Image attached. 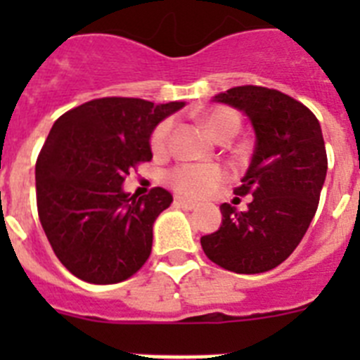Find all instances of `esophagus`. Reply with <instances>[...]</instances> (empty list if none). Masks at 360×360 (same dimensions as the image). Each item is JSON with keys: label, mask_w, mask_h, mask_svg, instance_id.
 I'll use <instances>...</instances> for the list:
<instances>
[{"label": "esophagus", "mask_w": 360, "mask_h": 360, "mask_svg": "<svg viewBox=\"0 0 360 360\" xmlns=\"http://www.w3.org/2000/svg\"><path fill=\"white\" fill-rule=\"evenodd\" d=\"M174 205H176V207L187 209V211H193V209L198 207V203L191 202V200L182 198V196H176V198H174Z\"/></svg>", "instance_id": "1"}]
</instances>
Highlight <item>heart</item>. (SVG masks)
Instances as JSON below:
<instances>
[{"instance_id":"obj_1","label":"heart","mask_w":360,"mask_h":360,"mask_svg":"<svg viewBox=\"0 0 360 360\" xmlns=\"http://www.w3.org/2000/svg\"><path fill=\"white\" fill-rule=\"evenodd\" d=\"M203 122L209 131L218 139L232 136L240 129V117L227 108H216L205 113ZM173 120L165 119L151 133V148L164 151L169 144ZM224 178V171L212 164H180L167 173V182L184 196H200Z\"/></svg>"}]
</instances>
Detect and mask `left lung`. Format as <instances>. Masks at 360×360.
Instances as JSON below:
<instances>
[{
  "label": "left lung",
  "instance_id": "8db88e82",
  "mask_svg": "<svg viewBox=\"0 0 360 360\" xmlns=\"http://www.w3.org/2000/svg\"><path fill=\"white\" fill-rule=\"evenodd\" d=\"M212 101L238 108L252 124V160L234 189L252 200L245 211L221 203V225L202 236V249L221 269L262 274L294 252L316 214L328 169L323 131L304 104L272 88L236 86Z\"/></svg>",
  "mask_w": 360,
  "mask_h": 360
}]
</instances>
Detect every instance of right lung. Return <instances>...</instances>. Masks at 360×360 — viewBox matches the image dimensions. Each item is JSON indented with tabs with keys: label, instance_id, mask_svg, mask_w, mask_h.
I'll use <instances>...</instances> for the list:
<instances>
[{
	"label": "right lung",
	"instance_id": "obj_1",
	"mask_svg": "<svg viewBox=\"0 0 360 360\" xmlns=\"http://www.w3.org/2000/svg\"><path fill=\"white\" fill-rule=\"evenodd\" d=\"M184 103L103 97L53 122L36 162L37 214L59 262L75 278L113 285L151 254L153 224L173 202L155 187L124 193L129 171L153 158L149 136Z\"/></svg>",
	"mask_w": 360,
	"mask_h": 360
}]
</instances>
